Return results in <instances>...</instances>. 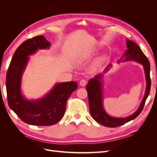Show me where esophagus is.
<instances>
[{"instance_id":"1","label":"esophagus","mask_w":157,"mask_h":157,"mask_svg":"<svg viewBox=\"0 0 157 157\" xmlns=\"http://www.w3.org/2000/svg\"><path fill=\"white\" fill-rule=\"evenodd\" d=\"M86 84V80L82 79V80L80 81V86H84Z\"/></svg>"}]
</instances>
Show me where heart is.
Returning a JSON list of instances; mask_svg holds the SVG:
<instances>
[{
	"label": "heart",
	"mask_w": 157,
	"mask_h": 157,
	"mask_svg": "<svg viewBox=\"0 0 157 157\" xmlns=\"http://www.w3.org/2000/svg\"><path fill=\"white\" fill-rule=\"evenodd\" d=\"M90 53H89V54H86V57H88V56H90ZM104 59H105V58H103H103H100V59H99V62H102V61H104Z\"/></svg>",
	"instance_id": "b5f03b06"
}]
</instances>
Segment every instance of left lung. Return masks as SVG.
<instances>
[{"instance_id": "obj_1", "label": "left lung", "mask_w": 157, "mask_h": 157, "mask_svg": "<svg viewBox=\"0 0 157 157\" xmlns=\"http://www.w3.org/2000/svg\"><path fill=\"white\" fill-rule=\"evenodd\" d=\"M126 46L128 49L123 55L125 57L124 60L126 61H135L143 65L145 78L147 82V88L145 96L142 99L140 106L138 109L133 114V115L125 118H117L109 116L104 110L103 107V90H102V82L101 78L103 74H98L94 78L89 80L88 84L86 86V90L88 92V103L90 107V112L94 119L99 124H102L106 127L115 128L126 124V122L132 120H134L143 110L146 99L148 97L150 90L151 81L150 78V63L144 52L141 51L140 46L136 44L134 42L130 40H126ZM121 59L118 62H121ZM111 65L109 64L104 70L103 73L109 69Z\"/></svg>"}]
</instances>
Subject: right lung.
<instances>
[{"mask_svg":"<svg viewBox=\"0 0 157 157\" xmlns=\"http://www.w3.org/2000/svg\"><path fill=\"white\" fill-rule=\"evenodd\" d=\"M51 44L44 36L27 39L16 49L6 74V86L8 105L24 122L35 126H51L63 117L66 103L73 92L78 88L75 81L56 84L44 97L28 100L21 94V77L29 56L39 49L49 48Z\"/></svg>","mask_w":157,"mask_h":157,"instance_id":"add662e5","label":"right lung"}]
</instances>
